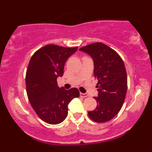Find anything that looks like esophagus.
I'll return each mask as SVG.
<instances>
[{
    "mask_svg": "<svg viewBox=\"0 0 152 152\" xmlns=\"http://www.w3.org/2000/svg\"><path fill=\"white\" fill-rule=\"evenodd\" d=\"M80 96H81V97H83V98H85V97H87V96H88V94H86V93H84V94H83V93H80Z\"/></svg>",
    "mask_w": 152,
    "mask_h": 152,
    "instance_id": "obj_1",
    "label": "esophagus"
}]
</instances>
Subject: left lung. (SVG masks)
Masks as SVG:
<instances>
[{
	"instance_id": "8db88e82",
	"label": "left lung",
	"mask_w": 152,
	"mask_h": 152,
	"mask_svg": "<svg viewBox=\"0 0 152 152\" xmlns=\"http://www.w3.org/2000/svg\"><path fill=\"white\" fill-rule=\"evenodd\" d=\"M94 61V77L98 81L97 106L88 114L93 121L103 123L116 116L121 110L127 90V76L120 56L102 43H94L79 48Z\"/></svg>"
}]
</instances>
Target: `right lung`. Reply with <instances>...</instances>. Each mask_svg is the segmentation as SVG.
Segmentation results:
<instances>
[{
	"label": "right lung",
	"instance_id": "add662e5",
	"mask_svg": "<svg viewBox=\"0 0 152 152\" xmlns=\"http://www.w3.org/2000/svg\"><path fill=\"white\" fill-rule=\"evenodd\" d=\"M77 49L47 45L35 52L29 62L26 76L28 98L39 118L50 124L64 121L69 104L80 95L76 88L66 90L57 83L66 61Z\"/></svg>",
	"mask_w": 152,
	"mask_h": 152
}]
</instances>
